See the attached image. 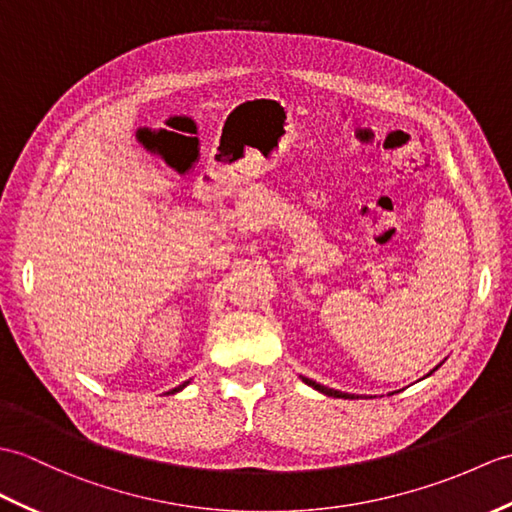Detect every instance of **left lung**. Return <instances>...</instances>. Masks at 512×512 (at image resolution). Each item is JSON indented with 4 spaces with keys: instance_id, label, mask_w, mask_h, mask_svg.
Wrapping results in <instances>:
<instances>
[{
    "instance_id": "left-lung-1",
    "label": "left lung",
    "mask_w": 512,
    "mask_h": 512,
    "mask_svg": "<svg viewBox=\"0 0 512 512\" xmlns=\"http://www.w3.org/2000/svg\"><path fill=\"white\" fill-rule=\"evenodd\" d=\"M438 366H441V364H438ZM436 366V368H438ZM436 368H434V371H436ZM434 371H430V373H427L425 377H430ZM301 379H303V382L307 384V386H312L314 390H318V392H323V395H327V397H336V399H360L362 395H349V392H342V390H336V388H329V386H325V384H318V382H314V379H310V377H305V375H299Z\"/></svg>"
}]
</instances>
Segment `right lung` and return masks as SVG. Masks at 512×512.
I'll list each match as a JSON object with an SVG mask.
<instances>
[{"instance_id": "add662e5", "label": "right lung", "mask_w": 512, "mask_h": 512, "mask_svg": "<svg viewBox=\"0 0 512 512\" xmlns=\"http://www.w3.org/2000/svg\"><path fill=\"white\" fill-rule=\"evenodd\" d=\"M189 382H192V379H189ZM189 382H183V384H181V386H176V388H172V390H168V395H174V392H178V390H183V388H185V386H187V384H189Z\"/></svg>"}]
</instances>
